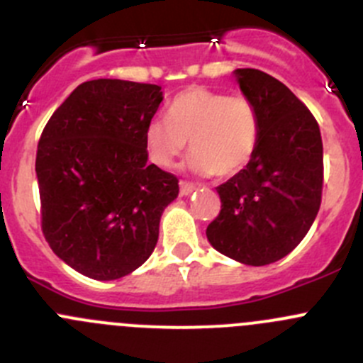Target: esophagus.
<instances>
[{
  "instance_id": "34e87169",
  "label": "esophagus",
  "mask_w": 363,
  "mask_h": 363,
  "mask_svg": "<svg viewBox=\"0 0 363 363\" xmlns=\"http://www.w3.org/2000/svg\"><path fill=\"white\" fill-rule=\"evenodd\" d=\"M179 188H181V195L182 196H188V195H191L193 191H195L196 186L193 184V182H189V181H181V182H179Z\"/></svg>"
}]
</instances>
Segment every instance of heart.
Returning <instances> with one entry per match:
<instances>
[{"instance_id":"1","label":"heart","mask_w":363,"mask_h":363,"mask_svg":"<svg viewBox=\"0 0 363 363\" xmlns=\"http://www.w3.org/2000/svg\"><path fill=\"white\" fill-rule=\"evenodd\" d=\"M259 140V113L247 96L193 86L170 100L167 117L145 126L149 160L168 168L191 149L189 168L196 174L232 177L250 164Z\"/></svg>"}]
</instances>
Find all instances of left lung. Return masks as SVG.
<instances>
[{"mask_svg": "<svg viewBox=\"0 0 363 363\" xmlns=\"http://www.w3.org/2000/svg\"><path fill=\"white\" fill-rule=\"evenodd\" d=\"M259 113V140L244 170L218 186L221 211L207 226L214 250L246 265H269L300 244L323 191V142L309 108L277 79L235 72Z\"/></svg>", "mask_w": 363, "mask_h": 363, "instance_id": "left-lung-1", "label": "left lung"}]
</instances>
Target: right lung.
I'll return each instance as SVG.
<instances>
[{"mask_svg": "<svg viewBox=\"0 0 363 363\" xmlns=\"http://www.w3.org/2000/svg\"><path fill=\"white\" fill-rule=\"evenodd\" d=\"M163 101L156 84H80L50 116L36 149L42 232L82 276H128L155 251L179 179L147 164L145 126Z\"/></svg>", "mask_w": 363, "mask_h": 363, "instance_id": "1", "label": "right lung"}]
</instances>
